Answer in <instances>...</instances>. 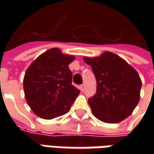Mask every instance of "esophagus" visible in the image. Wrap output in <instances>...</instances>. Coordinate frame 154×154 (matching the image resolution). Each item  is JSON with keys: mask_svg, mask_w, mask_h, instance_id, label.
<instances>
[{"mask_svg": "<svg viewBox=\"0 0 154 154\" xmlns=\"http://www.w3.org/2000/svg\"><path fill=\"white\" fill-rule=\"evenodd\" d=\"M79 89L80 90V92H84V85H80V86H79Z\"/></svg>", "mask_w": 154, "mask_h": 154, "instance_id": "34e87169", "label": "esophagus"}]
</instances>
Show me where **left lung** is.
<instances>
[{"instance_id":"left-lung-1","label":"left lung","mask_w":154,"mask_h":154,"mask_svg":"<svg viewBox=\"0 0 154 154\" xmlns=\"http://www.w3.org/2000/svg\"><path fill=\"white\" fill-rule=\"evenodd\" d=\"M97 81L96 94L88 99L98 120L116 123L130 115L140 100L141 80L135 69L120 56L106 51L98 57H84Z\"/></svg>"}]
</instances>
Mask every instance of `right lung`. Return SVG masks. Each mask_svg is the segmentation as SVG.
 <instances>
[{"label":"right lung","mask_w":154,"mask_h":154,"mask_svg":"<svg viewBox=\"0 0 154 154\" xmlns=\"http://www.w3.org/2000/svg\"><path fill=\"white\" fill-rule=\"evenodd\" d=\"M74 56L57 48L48 50L27 68L23 86L26 99L32 111L44 119H53L68 112L80 90L72 85L68 64Z\"/></svg>","instance_id":"add662e5"}]
</instances>
